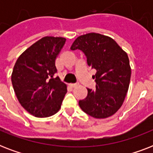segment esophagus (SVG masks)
Returning <instances> with one entry per match:
<instances>
[{"label": "esophagus", "mask_w": 153, "mask_h": 153, "mask_svg": "<svg viewBox=\"0 0 153 153\" xmlns=\"http://www.w3.org/2000/svg\"><path fill=\"white\" fill-rule=\"evenodd\" d=\"M69 85H70V86H71V87H75V86H77V85H78V84L71 83V84H69Z\"/></svg>", "instance_id": "34e87169"}]
</instances>
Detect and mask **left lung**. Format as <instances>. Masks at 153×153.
Masks as SVG:
<instances>
[{
  "instance_id": "1",
  "label": "left lung",
  "mask_w": 153,
  "mask_h": 153,
  "mask_svg": "<svg viewBox=\"0 0 153 153\" xmlns=\"http://www.w3.org/2000/svg\"><path fill=\"white\" fill-rule=\"evenodd\" d=\"M71 50L84 52L94 75L96 90L87 88L88 94L79 102L86 114L94 118H106L116 114L128 92L131 67L128 55L114 39L99 33H87L77 38Z\"/></svg>"
}]
</instances>
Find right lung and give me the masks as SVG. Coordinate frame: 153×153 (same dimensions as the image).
I'll return each mask as SVG.
<instances>
[{
    "label": "right lung",
    "mask_w": 153,
    "mask_h": 153,
    "mask_svg": "<svg viewBox=\"0 0 153 153\" xmlns=\"http://www.w3.org/2000/svg\"><path fill=\"white\" fill-rule=\"evenodd\" d=\"M65 43L62 37H43L26 49L14 65L11 79L16 98L36 117L56 114L67 94V85L59 77L54 78L55 60Z\"/></svg>",
    "instance_id": "1"
}]
</instances>
